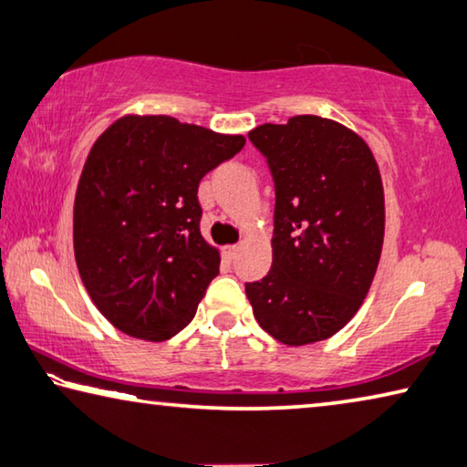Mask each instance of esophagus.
Wrapping results in <instances>:
<instances>
[{
    "label": "esophagus",
    "instance_id": "obj_1",
    "mask_svg": "<svg viewBox=\"0 0 467 467\" xmlns=\"http://www.w3.org/2000/svg\"><path fill=\"white\" fill-rule=\"evenodd\" d=\"M239 251H241V244H226V247H224V255H226L228 259H234L236 255H239Z\"/></svg>",
    "mask_w": 467,
    "mask_h": 467
}]
</instances>
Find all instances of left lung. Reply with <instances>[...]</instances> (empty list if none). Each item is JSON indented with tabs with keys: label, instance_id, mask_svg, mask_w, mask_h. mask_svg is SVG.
I'll use <instances>...</instances> for the list:
<instances>
[{
	"label": "left lung",
	"instance_id": "8db88e82",
	"mask_svg": "<svg viewBox=\"0 0 467 467\" xmlns=\"http://www.w3.org/2000/svg\"><path fill=\"white\" fill-rule=\"evenodd\" d=\"M275 183L272 270L244 284L253 315L286 346L337 334L373 284L385 236L379 164L357 131L317 115L249 131Z\"/></svg>",
	"mask_w": 467,
	"mask_h": 467
}]
</instances>
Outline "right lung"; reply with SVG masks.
<instances>
[{"label": "right lung", "mask_w": 467, "mask_h": 467, "mask_svg": "<svg viewBox=\"0 0 467 467\" xmlns=\"http://www.w3.org/2000/svg\"><path fill=\"white\" fill-rule=\"evenodd\" d=\"M244 146L169 115H123L86 158L74 202V255L110 326L164 342L193 319L220 251L202 236L200 181Z\"/></svg>", "instance_id": "1"}]
</instances>
